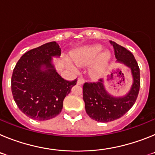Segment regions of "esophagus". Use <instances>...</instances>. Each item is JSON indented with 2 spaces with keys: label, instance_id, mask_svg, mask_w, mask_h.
I'll use <instances>...</instances> for the list:
<instances>
[{
  "label": "esophagus",
  "instance_id": "1",
  "mask_svg": "<svg viewBox=\"0 0 155 155\" xmlns=\"http://www.w3.org/2000/svg\"><path fill=\"white\" fill-rule=\"evenodd\" d=\"M84 80L83 78H79L78 79V82H77V84H79V85H81V84H84Z\"/></svg>",
  "mask_w": 155,
  "mask_h": 155
}]
</instances>
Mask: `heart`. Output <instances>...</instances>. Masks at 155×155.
Here are the masks:
<instances>
[{
    "label": "heart",
    "instance_id": "heart-1",
    "mask_svg": "<svg viewBox=\"0 0 155 155\" xmlns=\"http://www.w3.org/2000/svg\"><path fill=\"white\" fill-rule=\"evenodd\" d=\"M102 50V47L99 45H93L84 49L78 50L74 54L75 62L79 65H88L94 61L91 68V74L93 77L98 78L105 74L107 64L111 58L109 51Z\"/></svg>",
    "mask_w": 155,
    "mask_h": 155
}]
</instances>
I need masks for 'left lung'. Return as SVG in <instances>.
<instances>
[{
  "mask_svg": "<svg viewBox=\"0 0 155 155\" xmlns=\"http://www.w3.org/2000/svg\"><path fill=\"white\" fill-rule=\"evenodd\" d=\"M110 43L113 46L117 61L131 69L134 83L127 95L118 98L106 91L102 79L97 82L84 83L83 99L86 113L92 120L101 123L113 121L125 115L136 102L140 85V68L134 55L116 42L110 41Z\"/></svg>",
  "mask_w": 155,
  "mask_h": 155,
  "instance_id": "obj_1",
  "label": "left lung"
}]
</instances>
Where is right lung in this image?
<instances>
[{
	"label": "right lung",
	"mask_w": 155,
	"mask_h": 155,
	"mask_svg": "<svg viewBox=\"0 0 155 155\" xmlns=\"http://www.w3.org/2000/svg\"><path fill=\"white\" fill-rule=\"evenodd\" d=\"M61 50L56 42H47L23 54L14 68L12 91L19 109L29 118L50 120L61 113L66 95L77 83L64 80L52 64V57Z\"/></svg>",
	"instance_id": "right-lung-1"
}]
</instances>
